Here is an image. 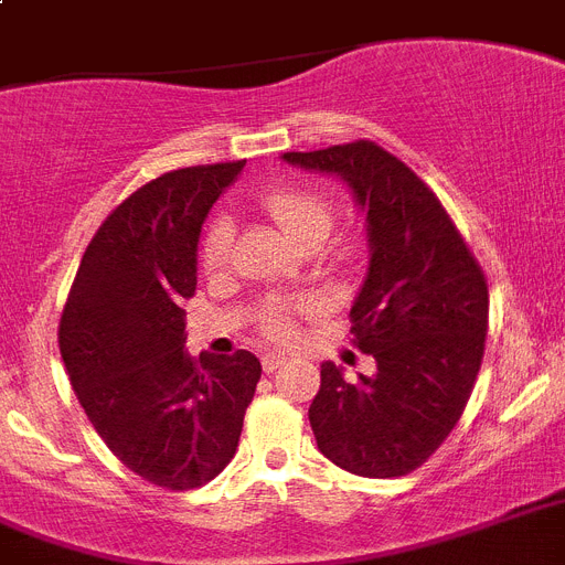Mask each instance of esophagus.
Here are the masks:
<instances>
[{
    "label": "esophagus",
    "mask_w": 565,
    "mask_h": 565,
    "mask_svg": "<svg viewBox=\"0 0 565 565\" xmlns=\"http://www.w3.org/2000/svg\"><path fill=\"white\" fill-rule=\"evenodd\" d=\"M279 365H286V356L282 354H265L263 356V369L271 374V371H277Z\"/></svg>",
    "instance_id": "1"
}]
</instances>
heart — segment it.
<instances>
[{"label":"heart","instance_id":"1","mask_svg":"<svg viewBox=\"0 0 565 565\" xmlns=\"http://www.w3.org/2000/svg\"><path fill=\"white\" fill-rule=\"evenodd\" d=\"M263 209L274 216V223L286 231L297 245L315 243L320 245L322 239H329L334 231L337 211L331 205L329 196H322L320 191L311 188H274L263 196ZM231 243H234V223L231 216L216 214L200 236V263L205 271H220L228 265ZM294 311L282 302H271L263 311V329L268 337L291 334L294 329Z\"/></svg>","mask_w":565,"mask_h":565}]
</instances>
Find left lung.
<instances>
[{"instance_id":"1","label":"left lung","mask_w":565,"mask_h":565,"mask_svg":"<svg viewBox=\"0 0 565 565\" xmlns=\"http://www.w3.org/2000/svg\"><path fill=\"white\" fill-rule=\"evenodd\" d=\"M302 171L340 177L365 214L369 268L351 306L374 374L320 365L308 408L317 448L360 477H403L457 426L483 363L489 288L469 245L426 182L374 142L282 153Z\"/></svg>"}]
</instances>
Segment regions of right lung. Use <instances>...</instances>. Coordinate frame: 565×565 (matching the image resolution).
Returning a JSON list of instances; mask_svg holds the SVG:
<instances>
[{
  "label": "right lung",
  "instance_id": "1",
  "mask_svg": "<svg viewBox=\"0 0 565 565\" xmlns=\"http://www.w3.org/2000/svg\"><path fill=\"white\" fill-rule=\"evenodd\" d=\"M245 159L162 173L99 225L60 322L76 399L105 446L142 480L196 489L231 462L263 365L250 351H185L196 245Z\"/></svg>",
  "mask_w": 565,
  "mask_h": 565
}]
</instances>
